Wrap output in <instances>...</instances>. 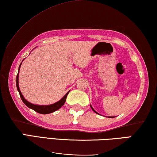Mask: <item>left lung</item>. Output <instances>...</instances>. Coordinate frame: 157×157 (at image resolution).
I'll use <instances>...</instances> for the list:
<instances>
[{
	"mask_svg": "<svg viewBox=\"0 0 157 157\" xmlns=\"http://www.w3.org/2000/svg\"><path fill=\"white\" fill-rule=\"evenodd\" d=\"M90 106H91V109H92V110H93V111L94 112V113H96V114H98V113H97V112H96V111L95 110H94V109L93 108H92V106H91V105H90ZM109 117V118H113V117Z\"/></svg>",
	"mask_w": 157,
	"mask_h": 157,
	"instance_id": "obj_1",
	"label": "left lung"
}]
</instances>
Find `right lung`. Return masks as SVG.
<instances>
[{
  "label": "right lung",
  "mask_w": 157,
  "mask_h": 157,
  "mask_svg": "<svg viewBox=\"0 0 157 157\" xmlns=\"http://www.w3.org/2000/svg\"><path fill=\"white\" fill-rule=\"evenodd\" d=\"M24 60V59H23V60H22L21 63H20V66H19V67L18 73H17V79H16L17 89V91H19V95H20V97H21L22 101L24 102V103L27 107H28V108L32 109V110H35L36 112H37V113H38L40 114H47L54 113V112L58 110L59 109L61 108V107L64 105V103H65L66 98H67V96H68V94L70 92V91L67 92V93L66 94V95L64 96L63 98L61 99V100H59V101H57V102H56V103H54L53 104H50V105H36V104H33V103H30V102H29L28 101H26L24 97V96L22 95L20 89H19V69H20L21 65L22 62H23Z\"/></svg>",
  "instance_id": "add662e5"
}]
</instances>
